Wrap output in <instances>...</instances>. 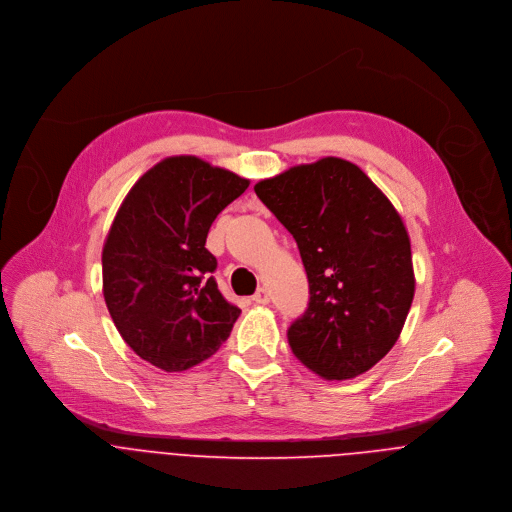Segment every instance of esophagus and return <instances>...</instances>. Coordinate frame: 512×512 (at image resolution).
Listing matches in <instances>:
<instances>
[{
	"label": "esophagus",
	"instance_id": "esophagus-1",
	"mask_svg": "<svg viewBox=\"0 0 512 512\" xmlns=\"http://www.w3.org/2000/svg\"><path fill=\"white\" fill-rule=\"evenodd\" d=\"M252 300H254L256 304H268V302H270V292H268L266 288H260V290L252 296Z\"/></svg>",
	"mask_w": 512,
	"mask_h": 512
}]
</instances>
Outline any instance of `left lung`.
I'll list each match as a JSON object with an SVG mask.
<instances>
[{
	"label": "left lung",
	"mask_w": 512,
	"mask_h": 512,
	"mask_svg": "<svg viewBox=\"0 0 512 512\" xmlns=\"http://www.w3.org/2000/svg\"><path fill=\"white\" fill-rule=\"evenodd\" d=\"M294 236L310 286L288 328L294 356L328 380L370 370L400 336L414 296L402 218L354 164L322 158L254 186Z\"/></svg>",
	"instance_id": "left-lung-1"
}]
</instances>
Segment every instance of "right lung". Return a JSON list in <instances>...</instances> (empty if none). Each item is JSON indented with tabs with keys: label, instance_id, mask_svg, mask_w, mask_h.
Wrapping results in <instances>:
<instances>
[{
	"label": "right lung",
	"instance_id": "1",
	"mask_svg": "<svg viewBox=\"0 0 512 512\" xmlns=\"http://www.w3.org/2000/svg\"><path fill=\"white\" fill-rule=\"evenodd\" d=\"M248 184L194 156L166 158L114 218L102 252L106 306L126 344L166 372L210 358L240 316L218 290L206 238Z\"/></svg>",
	"mask_w": 512,
	"mask_h": 512
}]
</instances>
